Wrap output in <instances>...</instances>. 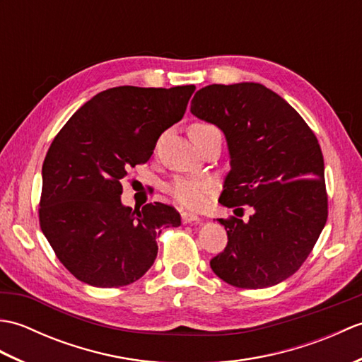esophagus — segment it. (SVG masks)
Instances as JSON below:
<instances>
[{
    "label": "esophagus",
    "instance_id": "obj_1",
    "mask_svg": "<svg viewBox=\"0 0 362 362\" xmlns=\"http://www.w3.org/2000/svg\"><path fill=\"white\" fill-rule=\"evenodd\" d=\"M180 218H182L183 224H189V222H199V221H201V218H199L197 214L189 213V211H182L180 213Z\"/></svg>",
    "mask_w": 362,
    "mask_h": 362
}]
</instances>
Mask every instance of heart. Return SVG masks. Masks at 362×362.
I'll return each instance as SVG.
<instances>
[{
	"label": "heart",
	"instance_id": "obj_1",
	"mask_svg": "<svg viewBox=\"0 0 362 362\" xmlns=\"http://www.w3.org/2000/svg\"><path fill=\"white\" fill-rule=\"evenodd\" d=\"M210 130H218L210 122L196 121L189 126V136L201 135ZM214 191V183L206 177H174L166 185V193L171 196L174 202L180 206L191 210H199L206 205L211 193Z\"/></svg>",
	"mask_w": 362,
	"mask_h": 362
}]
</instances>
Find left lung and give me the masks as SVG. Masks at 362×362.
Returning a JSON list of instances; mask_svg holds the SVG:
<instances>
[{"mask_svg": "<svg viewBox=\"0 0 362 362\" xmlns=\"http://www.w3.org/2000/svg\"><path fill=\"white\" fill-rule=\"evenodd\" d=\"M191 113L226 134L232 171L219 202L250 205L247 222L218 219L227 245L210 266L244 289L274 286L308 258L328 218L324 156L296 109L261 83H213L191 101Z\"/></svg>", "mask_w": 362, "mask_h": 362, "instance_id": "1", "label": "left lung"}]
</instances>
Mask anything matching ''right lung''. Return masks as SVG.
Listing matches in <instances>:
<instances>
[{
    "mask_svg": "<svg viewBox=\"0 0 362 362\" xmlns=\"http://www.w3.org/2000/svg\"><path fill=\"white\" fill-rule=\"evenodd\" d=\"M194 86H122L83 104L54 138L43 161L38 221L60 263L96 288H121L149 271L161 230L180 226L174 206L121 204V180L152 156L180 121Z\"/></svg>",
    "mask_w": 362,
    "mask_h": 362,
    "instance_id": "right-lung-1",
    "label": "right lung"
}]
</instances>
